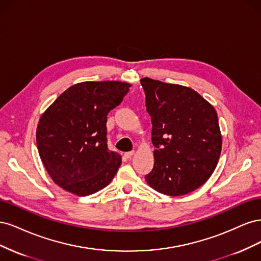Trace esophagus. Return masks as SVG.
Returning <instances> with one entry per match:
<instances>
[{"instance_id": "obj_1", "label": "esophagus", "mask_w": 261, "mask_h": 261, "mask_svg": "<svg viewBox=\"0 0 261 261\" xmlns=\"http://www.w3.org/2000/svg\"><path fill=\"white\" fill-rule=\"evenodd\" d=\"M134 153H135V151H128V152H125L124 153V155H125V158H127V159H129V158H132L133 155H134Z\"/></svg>"}]
</instances>
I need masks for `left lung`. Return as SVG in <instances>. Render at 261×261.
I'll use <instances>...</instances> for the list:
<instances>
[{"mask_svg":"<svg viewBox=\"0 0 261 261\" xmlns=\"http://www.w3.org/2000/svg\"><path fill=\"white\" fill-rule=\"evenodd\" d=\"M140 84L155 147L147 183L169 196L192 193L208 180L220 158L222 137L216 110L188 87L148 77Z\"/></svg>","mask_w":261,"mask_h":261,"instance_id":"8db88e82","label":"left lung"}]
</instances>
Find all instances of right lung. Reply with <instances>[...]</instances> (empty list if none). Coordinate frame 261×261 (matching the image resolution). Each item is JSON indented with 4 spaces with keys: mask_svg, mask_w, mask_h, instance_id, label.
Instances as JSON below:
<instances>
[{
    "mask_svg": "<svg viewBox=\"0 0 261 261\" xmlns=\"http://www.w3.org/2000/svg\"><path fill=\"white\" fill-rule=\"evenodd\" d=\"M129 87L112 81L76 84L41 115L37 147L55 184L77 196H88L113 179L122 160L108 148V114L123 101Z\"/></svg>",
    "mask_w": 261,
    "mask_h": 261,
    "instance_id": "add662e5",
    "label": "right lung"
}]
</instances>
